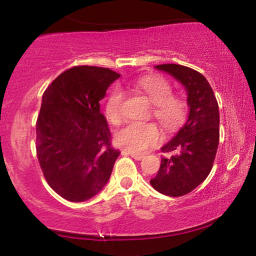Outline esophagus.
Listing matches in <instances>:
<instances>
[{
	"label": "esophagus",
	"instance_id": "34e87169",
	"mask_svg": "<svg viewBox=\"0 0 256 256\" xmlns=\"http://www.w3.org/2000/svg\"><path fill=\"white\" fill-rule=\"evenodd\" d=\"M126 154L131 155L132 158H134V160H140V158H144V154H140V152H131V150H125Z\"/></svg>",
	"mask_w": 256,
	"mask_h": 256
}]
</instances>
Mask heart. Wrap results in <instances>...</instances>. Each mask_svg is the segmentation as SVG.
Instances as JSON below:
<instances>
[{
    "instance_id": "1",
    "label": "heart",
    "mask_w": 256,
    "mask_h": 256,
    "mask_svg": "<svg viewBox=\"0 0 256 256\" xmlns=\"http://www.w3.org/2000/svg\"><path fill=\"white\" fill-rule=\"evenodd\" d=\"M131 86L148 96L152 104V114L166 130L177 128L186 116V102L182 96L173 95L172 85L160 76H143L134 79ZM124 92L120 88L110 91L106 100L104 110L107 119L116 125L124 118ZM161 140L160 130L154 122H130L116 134L119 146L128 150L142 152Z\"/></svg>"
}]
</instances>
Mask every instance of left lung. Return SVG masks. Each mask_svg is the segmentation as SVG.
<instances>
[{
    "label": "left lung",
    "instance_id": "8db88e82",
    "mask_svg": "<svg viewBox=\"0 0 256 256\" xmlns=\"http://www.w3.org/2000/svg\"><path fill=\"white\" fill-rule=\"evenodd\" d=\"M158 70L173 76L188 92L189 116L183 128L161 150L152 186L164 195L183 196L192 192L210 174L219 144V108L212 88L201 73L176 64H158Z\"/></svg>",
    "mask_w": 256,
    "mask_h": 256
}]
</instances>
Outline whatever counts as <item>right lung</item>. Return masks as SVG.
Returning <instances> with one entry per match:
<instances>
[{
  "mask_svg": "<svg viewBox=\"0 0 256 256\" xmlns=\"http://www.w3.org/2000/svg\"><path fill=\"white\" fill-rule=\"evenodd\" d=\"M119 73L74 66L43 94L36 122V152L46 183L61 198L86 201L101 192L120 152L112 146L100 101Z\"/></svg>",
  "mask_w": 256,
  "mask_h": 256,
  "instance_id": "obj_1",
  "label": "right lung"
}]
</instances>
